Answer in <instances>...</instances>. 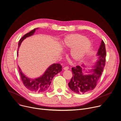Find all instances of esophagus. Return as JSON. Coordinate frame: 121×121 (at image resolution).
<instances>
[{"instance_id":"34e87169","label":"esophagus","mask_w":121,"mask_h":121,"mask_svg":"<svg viewBox=\"0 0 121 121\" xmlns=\"http://www.w3.org/2000/svg\"><path fill=\"white\" fill-rule=\"evenodd\" d=\"M68 69H69V67H68V66H66V67H65L63 68L64 70H67Z\"/></svg>"}]
</instances>
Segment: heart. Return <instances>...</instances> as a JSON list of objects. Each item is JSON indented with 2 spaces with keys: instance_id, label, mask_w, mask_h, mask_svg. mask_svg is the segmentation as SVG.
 <instances>
[{
  "instance_id": "obj_1",
  "label": "heart",
  "mask_w": 121,
  "mask_h": 121,
  "mask_svg": "<svg viewBox=\"0 0 121 121\" xmlns=\"http://www.w3.org/2000/svg\"><path fill=\"white\" fill-rule=\"evenodd\" d=\"M62 46L65 48H72L71 51L72 58L75 60H80L90 49L92 43L83 35L72 34L64 39Z\"/></svg>"
}]
</instances>
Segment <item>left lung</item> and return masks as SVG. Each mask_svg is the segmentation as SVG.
Wrapping results in <instances>:
<instances>
[{"mask_svg": "<svg viewBox=\"0 0 121 121\" xmlns=\"http://www.w3.org/2000/svg\"><path fill=\"white\" fill-rule=\"evenodd\" d=\"M97 56L98 60L95 63L92 69L86 71L88 74L84 73L85 68L84 64L81 66H76L73 67V77L68 83V86L71 90L77 94H84L88 92L95 88L97 82L99 79L105 65L106 48L103 40L101 41L99 48L98 49Z\"/></svg>", "mask_w": 121, "mask_h": 121, "instance_id": "obj_1", "label": "left lung"}]
</instances>
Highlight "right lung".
I'll use <instances>...</instances> for the list:
<instances>
[{"label":"right lung","mask_w":121,"mask_h":121,"mask_svg":"<svg viewBox=\"0 0 121 121\" xmlns=\"http://www.w3.org/2000/svg\"><path fill=\"white\" fill-rule=\"evenodd\" d=\"M38 29V28L34 29L29 33L25 34L20 40L17 50L18 55L19 47L23 40L26 38V37L33 35L36 30ZM18 68L24 86L28 90L35 93H43L47 90L51 84L53 78L62 70V66L59 63H54L48 67V68L41 76L32 79L27 77L22 72L19 66H18Z\"/></svg>","instance_id":"right-lung-1"}]
</instances>
